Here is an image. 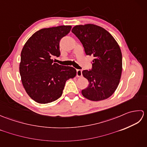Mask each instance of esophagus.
I'll list each match as a JSON object with an SVG mask.
<instances>
[{"mask_svg": "<svg viewBox=\"0 0 147 147\" xmlns=\"http://www.w3.org/2000/svg\"><path fill=\"white\" fill-rule=\"evenodd\" d=\"M76 76L77 77H82V71L81 69L76 70Z\"/></svg>", "mask_w": 147, "mask_h": 147, "instance_id": "34e87169", "label": "esophagus"}]
</instances>
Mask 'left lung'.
I'll list each match as a JSON object with an SVG mask.
<instances>
[{
    "mask_svg": "<svg viewBox=\"0 0 147 147\" xmlns=\"http://www.w3.org/2000/svg\"><path fill=\"white\" fill-rule=\"evenodd\" d=\"M71 32L82 42L86 54L94 57L92 69L82 71L89 82L82 95L92 101L108 98L117 89L121 77L123 62L119 45L110 33L95 24L76 25Z\"/></svg>",
    "mask_w": 147,
    "mask_h": 147,
    "instance_id": "8db88e82",
    "label": "left lung"
}]
</instances>
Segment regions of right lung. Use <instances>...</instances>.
<instances>
[{
    "mask_svg": "<svg viewBox=\"0 0 147 147\" xmlns=\"http://www.w3.org/2000/svg\"><path fill=\"white\" fill-rule=\"evenodd\" d=\"M71 26H59L37 31L24 44L21 53L20 73L26 93L39 104H47L62 94L66 81L74 78L73 67L54 63L60 55L59 42L70 32Z\"/></svg>",
    "mask_w": 147,
    "mask_h": 147,
    "instance_id": "right-lung-1",
    "label": "right lung"
}]
</instances>
